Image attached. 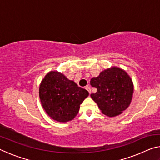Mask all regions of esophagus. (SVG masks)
I'll return each mask as SVG.
<instances>
[{"instance_id": "34e87169", "label": "esophagus", "mask_w": 160, "mask_h": 160, "mask_svg": "<svg viewBox=\"0 0 160 160\" xmlns=\"http://www.w3.org/2000/svg\"><path fill=\"white\" fill-rule=\"evenodd\" d=\"M85 89L89 92V93H90V94H91V89H90V87H89V86H86V87H85Z\"/></svg>"}]
</instances>
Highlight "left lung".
I'll use <instances>...</instances> for the list:
<instances>
[{
    "label": "left lung",
    "instance_id": "left-lung-1",
    "mask_svg": "<svg viewBox=\"0 0 160 160\" xmlns=\"http://www.w3.org/2000/svg\"><path fill=\"white\" fill-rule=\"evenodd\" d=\"M90 84L97 88L92 99L102 113L109 117L120 115L129 107L134 86L130 75L123 69L112 66L92 78Z\"/></svg>",
    "mask_w": 160,
    "mask_h": 160
}]
</instances>
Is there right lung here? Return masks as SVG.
Returning <instances> with one entry per match:
<instances>
[{
    "instance_id": "obj_1",
    "label": "right lung",
    "mask_w": 160,
    "mask_h": 160,
    "mask_svg": "<svg viewBox=\"0 0 160 160\" xmlns=\"http://www.w3.org/2000/svg\"><path fill=\"white\" fill-rule=\"evenodd\" d=\"M39 95L48 116L58 122L66 123L77 116L80 105L89 92L62 72L54 70L48 72L43 78Z\"/></svg>"
}]
</instances>
